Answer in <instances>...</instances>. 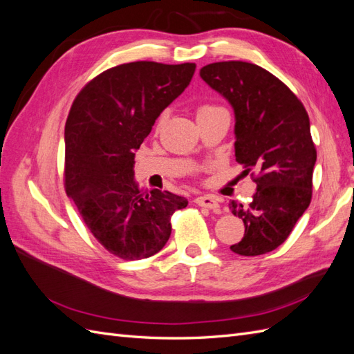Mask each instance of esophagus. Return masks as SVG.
<instances>
[{
  "label": "esophagus",
  "mask_w": 354,
  "mask_h": 354,
  "mask_svg": "<svg viewBox=\"0 0 354 354\" xmlns=\"http://www.w3.org/2000/svg\"><path fill=\"white\" fill-rule=\"evenodd\" d=\"M195 202L198 203L199 207H203V208H208L214 212L220 211V202L216 196H211V195H203V196H198L195 199Z\"/></svg>",
  "instance_id": "obj_1"
}]
</instances>
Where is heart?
<instances>
[{
	"label": "heart",
	"instance_id": "heart-1",
	"mask_svg": "<svg viewBox=\"0 0 354 354\" xmlns=\"http://www.w3.org/2000/svg\"><path fill=\"white\" fill-rule=\"evenodd\" d=\"M209 109H214V108H211V106H203V108H201V109L198 111V113H202V112H205V111H209Z\"/></svg>",
	"mask_w": 354,
	"mask_h": 354
}]
</instances>
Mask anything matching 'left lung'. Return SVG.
Listing matches in <instances>:
<instances>
[{
  "label": "left lung",
  "mask_w": 354,
  "mask_h": 354,
  "mask_svg": "<svg viewBox=\"0 0 354 354\" xmlns=\"http://www.w3.org/2000/svg\"><path fill=\"white\" fill-rule=\"evenodd\" d=\"M199 75L232 106L234 156L246 173L259 174L248 205L229 203L245 226L242 241L230 250L246 257L270 252L286 241L312 201L316 149L308 115L282 81L252 63H211Z\"/></svg>",
  "instance_id": "left-lung-1"
}]
</instances>
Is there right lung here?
I'll return each mask as SVG.
<instances>
[{
  "instance_id": "1",
  "label": "right lung",
  "mask_w": 354,
  "mask_h": 354,
  "mask_svg": "<svg viewBox=\"0 0 354 354\" xmlns=\"http://www.w3.org/2000/svg\"><path fill=\"white\" fill-rule=\"evenodd\" d=\"M195 63L133 62L104 71L73 100L65 125V186L106 250L140 260L164 248L187 199L138 189L134 155L158 116L185 91Z\"/></svg>"
}]
</instances>
